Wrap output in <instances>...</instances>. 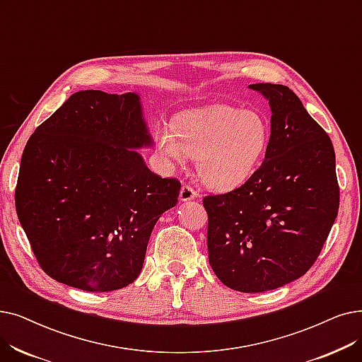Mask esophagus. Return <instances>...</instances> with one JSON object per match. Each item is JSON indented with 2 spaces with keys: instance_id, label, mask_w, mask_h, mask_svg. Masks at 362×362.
<instances>
[{
  "instance_id": "34e87169",
  "label": "esophagus",
  "mask_w": 362,
  "mask_h": 362,
  "mask_svg": "<svg viewBox=\"0 0 362 362\" xmlns=\"http://www.w3.org/2000/svg\"><path fill=\"white\" fill-rule=\"evenodd\" d=\"M197 197V191L191 185H183L182 189H180V199L182 201H191Z\"/></svg>"
}]
</instances>
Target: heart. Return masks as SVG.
<instances>
[{
  "label": "heart",
  "mask_w": 362,
  "mask_h": 362,
  "mask_svg": "<svg viewBox=\"0 0 362 362\" xmlns=\"http://www.w3.org/2000/svg\"><path fill=\"white\" fill-rule=\"evenodd\" d=\"M156 142L175 163L197 156L202 182L213 189H229L257 167L269 144V125L253 109L216 105L183 114L175 127L164 125Z\"/></svg>",
  "instance_id": "heart-1"
}]
</instances>
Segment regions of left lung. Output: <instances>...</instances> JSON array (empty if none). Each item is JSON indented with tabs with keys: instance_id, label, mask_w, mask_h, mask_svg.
Returning a JSON list of instances; mask_svg holds the SVG:
<instances>
[{
	"instance_id": "8db88e82",
	"label": "left lung",
	"mask_w": 362,
	"mask_h": 362,
	"mask_svg": "<svg viewBox=\"0 0 362 362\" xmlns=\"http://www.w3.org/2000/svg\"><path fill=\"white\" fill-rule=\"evenodd\" d=\"M269 100L264 161L233 191L207 195L209 262L232 290L262 293L305 275L318 259L339 211L332 139L296 94L251 84Z\"/></svg>"
}]
</instances>
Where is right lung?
<instances>
[{
	"label": "right lung",
	"mask_w": 362,
	"mask_h": 362,
	"mask_svg": "<svg viewBox=\"0 0 362 362\" xmlns=\"http://www.w3.org/2000/svg\"><path fill=\"white\" fill-rule=\"evenodd\" d=\"M149 145L136 93L76 91L35 129L14 201L47 275L94 293L139 276L156 220L180 192L177 179L153 175L133 151Z\"/></svg>",
	"instance_id": "1"
}]
</instances>
